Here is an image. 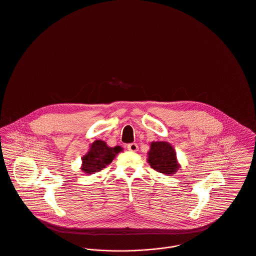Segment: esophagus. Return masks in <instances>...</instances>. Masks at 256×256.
<instances>
[{
    "label": "esophagus",
    "mask_w": 256,
    "mask_h": 256,
    "mask_svg": "<svg viewBox=\"0 0 256 256\" xmlns=\"http://www.w3.org/2000/svg\"><path fill=\"white\" fill-rule=\"evenodd\" d=\"M127 149L131 152H137L139 148H138V145L136 143H130V144H128Z\"/></svg>",
    "instance_id": "esophagus-1"
}]
</instances>
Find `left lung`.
Segmentation results:
<instances>
[{
  "label": "left lung",
  "instance_id": "left-lung-1",
  "mask_svg": "<svg viewBox=\"0 0 256 256\" xmlns=\"http://www.w3.org/2000/svg\"><path fill=\"white\" fill-rule=\"evenodd\" d=\"M147 161L151 168L167 176L174 174L180 168L174 149L168 142H152Z\"/></svg>",
  "mask_w": 256,
  "mask_h": 256
}]
</instances>
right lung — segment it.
Instances as JSON below:
<instances>
[{
    "label": "right lung",
    "instance_id": "obj_1",
    "mask_svg": "<svg viewBox=\"0 0 256 256\" xmlns=\"http://www.w3.org/2000/svg\"><path fill=\"white\" fill-rule=\"evenodd\" d=\"M121 151L122 148L120 146L112 148L108 147L104 141L96 140L91 144L88 153L82 158V170L88 174L100 172L109 165Z\"/></svg>",
    "mask_w": 256,
    "mask_h": 256
}]
</instances>
